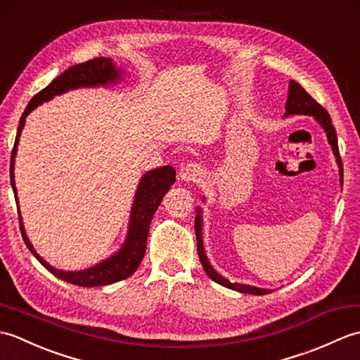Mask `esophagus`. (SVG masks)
<instances>
[{
	"label": "esophagus",
	"mask_w": 360,
	"mask_h": 360,
	"mask_svg": "<svg viewBox=\"0 0 360 360\" xmlns=\"http://www.w3.org/2000/svg\"><path fill=\"white\" fill-rule=\"evenodd\" d=\"M201 174L202 168L196 162H187L186 165H182L179 170V178L186 182H195L201 178Z\"/></svg>",
	"instance_id": "esophagus-1"
}]
</instances>
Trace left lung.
I'll list each match as a JSON object with an SVG mask.
<instances>
[{"mask_svg":"<svg viewBox=\"0 0 360 360\" xmlns=\"http://www.w3.org/2000/svg\"><path fill=\"white\" fill-rule=\"evenodd\" d=\"M286 112L285 117L292 116V114H304V116H312L317 122L319 125L325 129L328 142L333 147V153L335 156V160H338L339 165V174H340V186H343V165H342V159H340V153H339V145H338V134H335V129L333 125V120L330 117V114L323 108L322 105H319L314 98H312L307 91L302 88V85H298L297 82L290 80L289 82V93H288V101H286ZM198 215L195 218V233H196V244H198V255H200L201 264L204 267L205 274L209 277L218 283V285L238 290V292L243 294H254V295H264L269 294L271 289H262L257 286H249V285H241V283H231L227 278H224L223 275H219L213 267L210 266L207 255L204 252V244H202V217L201 213L202 210L198 207L196 209Z\"/></svg>","mask_w":360,"mask_h":360,"instance_id":"8db88e82","label":"left lung"}]
</instances>
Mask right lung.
Listing matches in <instances>:
<instances>
[{"label":"right lung","mask_w":360,"mask_h":360,"mask_svg":"<svg viewBox=\"0 0 360 360\" xmlns=\"http://www.w3.org/2000/svg\"><path fill=\"white\" fill-rule=\"evenodd\" d=\"M120 75H122L120 70H117L111 58H106V57L93 58V60H88L85 63L71 66L70 70H66L62 75H58L57 79H53L48 86L30 98L29 105L26 106V110L20 119L17 137H15V143H13V150L11 156V184L15 195V201L18 202L17 187H15L13 164H15V156H17V147L20 142L21 129L25 127L27 114L32 110H35L38 105L51 101V98H53L56 96L68 93L70 89L85 88V86H89V88L105 86V85H110V83H117ZM174 181H176V172L170 165L155 168V170H150L142 176L134 195L125 243L122 244V248L116 252V254H112L110 258H106L103 262L94 264L93 267H88V269L75 271V272L62 271V269H56V267H52L48 262H44V259L37 254L34 246L30 244L27 238L25 226H22V218L20 215V207L17 205L22 240H25L29 250L32 252L34 257L46 267V269L56 275V277L62 278L68 283H72V285L83 286V288H94V286L111 285V283L125 280L128 277H131L142 262V258L145 255V249H147V236H148V229H150L153 215L156 213L164 195L170 190V186L174 184Z\"/></svg>","instance_id":"1"}]
</instances>
